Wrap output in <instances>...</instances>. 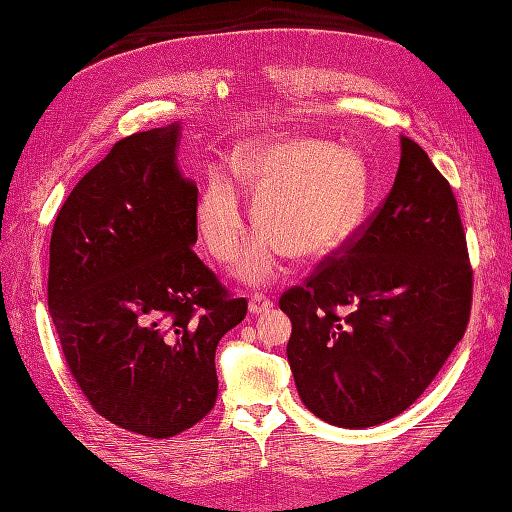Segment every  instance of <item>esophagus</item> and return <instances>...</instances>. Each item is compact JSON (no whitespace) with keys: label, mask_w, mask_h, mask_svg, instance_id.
Returning a JSON list of instances; mask_svg holds the SVG:
<instances>
[{"label":"esophagus","mask_w":512,"mask_h":512,"mask_svg":"<svg viewBox=\"0 0 512 512\" xmlns=\"http://www.w3.org/2000/svg\"><path fill=\"white\" fill-rule=\"evenodd\" d=\"M271 307H274V300L267 298L265 294H254L252 300H249V311L252 314H265Z\"/></svg>","instance_id":"esophagus-1"}]
</instances>
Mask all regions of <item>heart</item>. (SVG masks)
<instances>
[{
	"label": "heart",
	"instance_id": "1",
	"mask_svg": "<svg viewBox=\"0 0 512 512\" xmlns=\"http://www.w3.org/2000/svg\"><path fill=\"white\" fill-rule=\"evenodd\" d=\"M236 172L245 190L256 194L254 216L263 227L238 265L247 283L274 278L287 252L302 260L329 254L356 227L367 203L360 154L322 141L249 143L238 154ZM194 221L212 258L234 263L247 234V214L232 174L212 172Z\"/></svg>",
	"mask_w": 512,
	"mask_h": 512
}]
</instances>
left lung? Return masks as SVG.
<instances>
[{
  "label": "left lung",
  "mask_w": 512,
  "mask_h": 512,
  "mask_svg": "<svg viewBox=\"0 0 512 512\" xmlns=\"http://www.w3.org/2000/svg\"><path fill=\"white\" fill-rule=\"evenodd\" d=\"M473 267L451 185L402 137L391 192L278 305L300 400L329 424L367 429L420 398L471 318Z\"/></svg>",
  "instance_id": "1"
}]
</instances>
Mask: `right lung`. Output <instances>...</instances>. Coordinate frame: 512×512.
Here are the masks:
<instances>
[{
  "label": "right lung",
  "instance_id": "1",
  "mask_svg": "<svg viewBox=\"0 0 512 512\" xmlns=\"http://www.w3.org/2000/svg\"><path fill=\"white\" fill-rule=\"evenodd\" d=\"M179 134L114 143L50 238L48 309L72 378L108 422L152 440L214 409L218 340L247 314L192 249L198 190L176 165Z\"/></svg>",
  "mask_w": 512,
  "mask_h": 512
}]
</instances>
